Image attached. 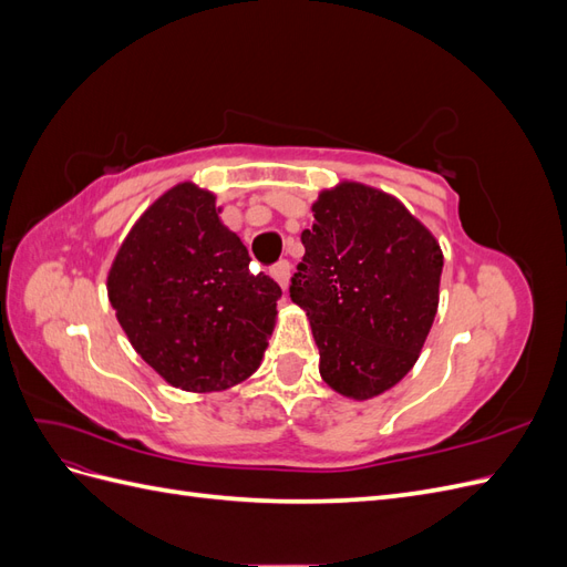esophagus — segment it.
<instances>
[{
  "mask_svg": "<svg viewBox=\"0 0 567 567\" xmlns=\"http://www.w3.org/2000/svg\"><path fill=\"white\" fill-rule=\"evenodd\" d=\"M269 274L274 277V281H277L286 290L288 288V279H290V262L288 260H279L277 265L269 269Z\"/></svg>",
  "mask_w": 567,
  "mask_h": 567,
  "instance_id": "esophagus-1",
  "label": "esophagus"
}]
</instances>
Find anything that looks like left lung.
<instances>
[{
    "label": "left lung",
    "instance_id": "left-lung-1",
    "mask_svg": "<svg viewBox=\"0 0 567 567\" xmlns=\"http://www.w3.org/2000/svg\"><path fill=\"white\" fill-rule=\"evenodd\" d=\"M312 213L290 300L312 323L321 379L371 400L416 364L437 312L442 250L398 198L364 184L321 192Z\"/></svg>",
    "mask_w": 567,
    "mask_h": 567
}]
</instances>
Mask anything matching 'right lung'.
I'll return each mask as SVG.
<instances>
[{
	"label": "right lung",
	"instance_id": "1",
	"mask_svg": "<svg viewBox=\"0 0 567 567\" xmlns=\"http://www.w3.org/2000/svg\"><path fill=\"white\" fill-rule=\"evenodd\" d=\"M192 182L136 219L109 271V300L132 348L188 392L227 390L260 367L277 321L279 284Z\"/></svg>",
	"mask_w": 567,
	"mask_h": 567
}]
</instances>
